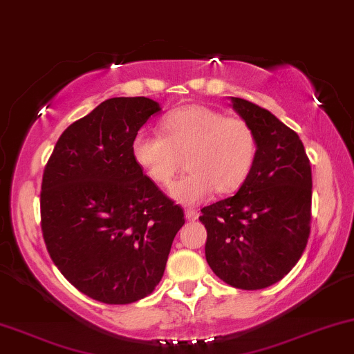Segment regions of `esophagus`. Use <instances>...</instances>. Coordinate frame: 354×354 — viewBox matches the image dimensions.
<instances>
[{"label": "esophagus", "instance_id": "obj_1", "mask_svg": "<svg viewBox=\"0 0 354 354\" xmlns=\"http://www.w3.org/2000/svg\"><path fill=\"white\" fill-rule=\"evenodd\" d=\"M185 214H186V218L189 221H194L199 218V212H197L196 209H186Z\"/></svg>", "mask_w": 354, "mask_h": 354}]
</instances>
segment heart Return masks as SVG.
<instances>
[{"label":"heart","instance_id":"obj_1","mask_svg":"<svg viewBox=\"0 0 354 354\" xmlns=\"http://www.w3.org/2000/svg\"><path fill=\"white\" fill-rule=\"evenodd\" d=\"M163 136L139 133L131 155L145 176L160 187L171 185L186 157L189 173L171 187L183 204H196L216 191L232 194L248 181L256 165L259 144L252 126L238 116L204 105H186L160 121Z\"/></svg>","mask_w":354,"mask_h":354}]
</instances>
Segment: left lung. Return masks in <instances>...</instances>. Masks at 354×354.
I'll list each match as a JSON object with an SVG mask.
<instances>
[{"label":"left lung","instance_id":"8db88e82","mask_svg":"<svg viewBox=\"0 0 354 354\" xmlns=\"http://www.w3.org/2000/svg\"><path fill=\"white\" fill-rule=\"evenodd\" d=\"M252 126L259 152L233 197L202 209L205 259L220 280L239 290L280 281L303 256L310 233L313 173L299 136L266 108L232 97Z\"/></svg>","mask_w":354,"mask_h":354}]
</instances>
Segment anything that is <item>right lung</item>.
Listing matches in <instances>:
<instances>
[{
    "label": "right lung",
    "mask_w": 354,
    "mask_h": 354,
    "mask_svg": "<svg viewBox=\"0 0 354 354\" xmlns=\"http://www.w3.org/2000/svg\"><path fill=\"white\" fill-rule=\"evenodd\" d=\"M145 97H116L74 121L44 169L40 225L51 261L88 298L131 304L162 280L185 212L131 155L155 113Z\"/></svg>",
    "instance_id": "1"
}]
</instances>
